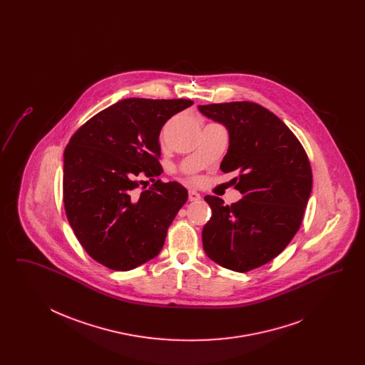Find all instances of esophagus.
I'll use <instances>...</instances> for the list:
<instances>
[{"mask_svg":"<svg viewBox=\"0 0 365 365\" xmlns=\"http://www.w3.org/2000/svg\"><path fill=\"white\" fill-rule=\"evenodd\" d=\"M200 200H201V195H200V192H197V191L194 190L189 191V201L195 202V201H200Z\"/></svg>","mask_w":365,"mask_h":365,"instance_id":"1","label":"esophagus"}]
</instances>
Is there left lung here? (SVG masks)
Listing matches in <instances>:
<instances>
[{
	"instance_id": "1",
	"label": "left lung",
	"mask_w": 365,
	"mask_h": 365,
	"mask_svg": "<svg viewBox=\"0 0 365 365\" xmlns=\"http://www.w3.org/2000/svg\"><path fill=\"white\" fill-rule=\"evenodd\" d=\"M198 109L226 125L230 146L220 170L240 173L235 189L242 194L231 205L205 197L212 216L202 246L210 260L247 272L275 259L294 238L312 191L311 164L293 131L261 105L235 101Z\"/></svg>"
}]
</instances>
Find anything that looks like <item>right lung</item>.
Masks as SVG:
<instances>
[{
	"label": "right lung",
	"instance_id": "right-lung-1",
	"mask_svg": "<svg viewBox=\"0 0 365 365\" xmlns=\"http://www.w3.org/2000/svg\"><path fill=\"white\" fill-rule=\"evenodd\" d=\"M191 100L127 98L81 125L64 150L66 215L87 255L113 271H128L156 257L168 227L187 201L178 182L146 176L163 173L158 135Z\"/></svg>",
	"mask_w": 365,
	"mask_h": 365
}]
</instances>
